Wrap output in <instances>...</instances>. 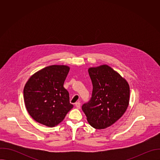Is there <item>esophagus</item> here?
Wrapping results in <instances>:
<instances>
[{
	"label": "esophagus",
	"instance_id": "34e87169",
	"mask_svg": "<svg viewBox=\"0 0 160 160\" xmlns=\"http://www.w3.org/2000/svg\"><path fill=\"white\" fill-rule=\"evenodd\" d=\"M75 106L77 107V108L80 109V102H77L75 103Z\"/></svg>",
	"mask_w": 160,
	"mask_h": 160
}]
</instances>
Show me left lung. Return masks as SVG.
I'll use <instances>...</instances> for the list:
<instances>
[{"instance_id":"8db88e82","label":"left lung","mask_w":160,"mask_h":160,"mask_svg":"<svg viewBox=\"0 0 160 160\" xmlns=\"http://www.w3.org/2000/svg\"><path fill=\"white\" fill-rule=\"evenodd\" d=\"M92 97L82 109L89 124L96 129L107 128L120 119L129 103L127 82L108 65L90 68Z\"/></svg>"}]
</instances>
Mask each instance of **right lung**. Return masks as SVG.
I'll use <instances>...</instances> for the list:
<instances>
[{"instance_id": "add662e5", "label": "right lung", "mask_w": 160, "mask_h": 160, "mask_svg": "<svg viewBox=\"0 0 160 160\" xmlns=\"http://www.w3.org/2000/svg\"><path fill=\"white\" fill-rule=\"evenodd\" d=\"M70 68L47 66L33 74L27 82L23 97L27 109L36 122L49 127L61 122L73 107L64 87Z\"/></svg>"}]
</instances>
